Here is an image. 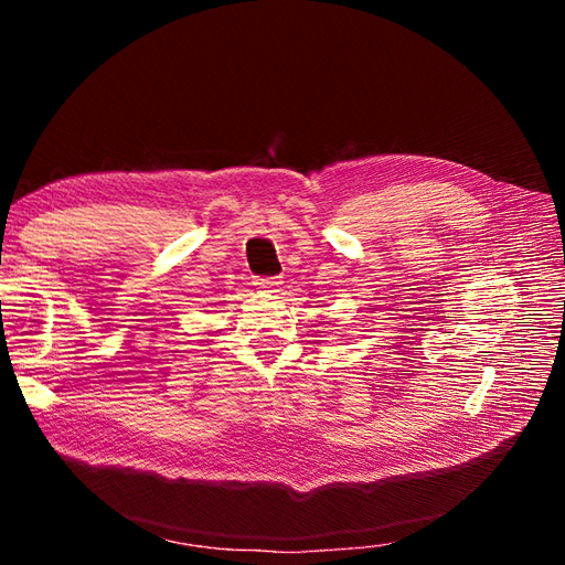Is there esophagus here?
<instances>
[{
	"label": "esophagus",
	"mask_w": 565,
	"mask_h": 565,
	"mask_svg": "<svg viewBox=\"0 0 565 565\" xmlns=\"http://www.w3.org/2000/svg\"><path fill=\"white\" fill-rule=\"evenodd\" d=\"M254 285L259 287L262 292H280L282 280H280V278H256Z\"/></svg>",
	"instance_id": "esophagus-1"
}]
</instances>
